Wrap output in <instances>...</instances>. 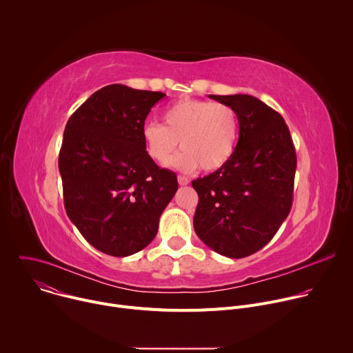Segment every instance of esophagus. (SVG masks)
I'll return each instance as SVG.
<instances>
[{
	"mask_svg": "<svg viewBox=\"0 0 353 353\" xmlns=\"http://www.w3.org/2000/svg\"><path fill=\"white\" fill-rule=\"evenodd\" d=\"M177 180H179V184H180V185H187V184L190 183V181H188V179H187L185 176H179V177H177Z\"/></svg>",
	"mask_w": 353,
	"mask_h": 353,
	"instance_id": "obj_1",
	"label": "esophagus"
}]
</instances>
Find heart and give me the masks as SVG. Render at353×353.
<instances>
[{
    "label": "heart",
    "mask_w": 353,
    "mask_h": 353,
    "mask_svg": "<svg viewBox=\"0 0 353 353\" xmlns=\"http://www.w3.org/2000/svg\"><path fill=\"white\" fill-rule=\"evenodd\" d=\"M165 125L149 121L142 127L146 154L159 165H168L179 148L172 166L181 172H205L223 168L232 158L239 138V119L233 108L210 100L180 99L163 112Z\"/></svg>",
    "instance_id": "heart-1"
}]
</instances>
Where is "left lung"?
Segmentation results:
<instances>
[{
  "label": "left lung",
  "mask_w": 353,
  "mask_h": 353,
  "mask_svg": "<svg viewBox=\"0 0 353 353\" xmlns=\"http://www.w3.org/2000/svg\"><path fill=\"white\" fill-rule=\"evenodd\" d=\"M234 109L239 141L230 161L192 181L198 194L194 230L210 248L229 259L261 250L288 218L296 152L285 120L250 94H210Z\"/></svg>",
  "instance_id": "8db88e82"
}]
</instances>
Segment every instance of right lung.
<instances>
[{
    "label": "right lung",
    "instance_id": "add662e5",
    "mask_svg": "<svg viewBox=\"0 0 353 353\" xmlns=\"http://www.w3.org/2000/svg\"><path fill=\"white\" fill-rule=\"evenodd\" d=\"M162 92L108 85L70 117L59 157L70 221L96 250L138 253L158 233L179 184L146 154L142 127Z\"/></svg>",
    "mask_w": 353,
    "mask_h": 353
}]
</instances>
